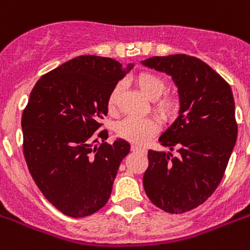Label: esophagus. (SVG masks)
<instances>
[{
    "mask_svg": "<svg viewBox=\"0 0 250 250\" xmlns=\"http://www.w3.org/2000/svg\"><path fill=\"white\" fill-rule=\"evenodd\" d=\"M131 150L133 151V153H141V154L146 153L145 147H143V146H139V145H132Z\"/></svg>",
    "mask_w": 250,
    "mask_h": 250,
    "instance_id": "esophagus-1",
    "label": "esophagus"
}]
</instances>
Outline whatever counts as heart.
<instances>
[{
    "instance_id": "b5f03b06",
    "label": "heart",
    "mask_w": 250,
    "mask_h": 250,
    "mask_svg": "<svg viewBox=\"0 0 250 250\" xmlns=\"http://www.w3.org/2000/svg\"><path fill=\"white\" fill-rule=\"evenodd\" d=\"M136 84L154 101V110L164 119H171L178 113L180 100L173 93H164L167 90V81L163 76L154 72H141L135 78ZM122 90L121 83H117L107 95V106L114 109L118 103ZM159 125L153 118H125L119 122L115 132L122 139L133 144H144L157 135Z\"/></svg>"
}]
</instances>
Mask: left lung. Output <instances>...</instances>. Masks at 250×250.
Listing matches in <instances>:
<instances>
[{
	"label": "left lung",
	"mask_w": 250,
	"mask_h": 250,
	"mask_svg": "<svg viewBox=\"0 0 250 250\" xmlns=\"http://www.w3.org/2000/svg\"><path fill=\"white\" fill-rule=\"evenodd\" d=\"M143 64L171 76L180 96V114L159 137L177 155L149 150L144 188L154 206L181 214L206 202L224 177L237 136L234 96L230 84L194 56H154Z\"/></svg>",
	"instance_id": "left-lung-1"
}]
</instances>
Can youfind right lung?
<instances>
[{
  "mask_svg": "<svg viewBox=\"0 0 250 250\" xmlns=\"http://www.w3.org/2000/svg\"><path fill=\"white\" fill-rule=\"evenodd\" d=\"M131 69L83 55L46 73L30 92L21 117L24 158L44 198L66 216H90L110 198L129 144H107L106 129L96 132L107 114V95Z\"/></svg>",
  "mask_w": 250,
  "mask_h": 250,
  "instance_id": "add662e5",
  "label": "right lung"
}]
</instances>
